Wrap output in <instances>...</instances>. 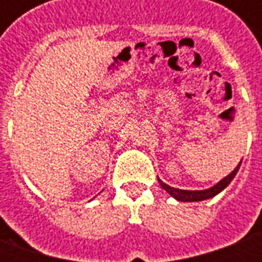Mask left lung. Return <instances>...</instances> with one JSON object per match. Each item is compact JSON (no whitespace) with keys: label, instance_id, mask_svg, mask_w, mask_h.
Here are the masks:
<instances>
[{"label":"left lung","instance_id":"obj_1","mask_svg":"<svg viewBox=\"0 0 262 262\" xmlns=\"http://www.w3.org/2000/svg\"><path fill=\"white\" fill-rule=\"evenodd\" d=\"M240 164H242V163H240ZM240 164L237 165L231 174L225 177V178H223L220 182H217L214 187L209 188V189H205V191H184V189H177V188L170 187V185L164 184L161 180H159V182H160V185H161V188L170 193L171 196L176 198L177 201H181V202H198V201H205V199L213 198L214 195H217L219 192H222V191H223V189L230 184L231 180L234 178V176L237 174V171H238V168H240Z\"/></svg>","mask_w":262,"mask_h":262}]
</instances>
